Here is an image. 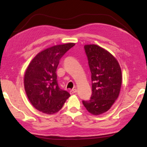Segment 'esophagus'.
<instances>
[{
	"mask_svg": "<svg viewBox=\"0 0 147 147\" xmlns=\"http://www.w3.org/2000/svg\"><path fill=\"white\" fill-rule=\"evenodd\" d=\"M77 92L76 89H72L70 90V93L71 94H74V93H76Z\"/></svg>",
	"mask_w": 147,
	"mask_h": 147,
	"instance_id": "esophagus-1",
	"label": "esophagus"
}]
</instances>
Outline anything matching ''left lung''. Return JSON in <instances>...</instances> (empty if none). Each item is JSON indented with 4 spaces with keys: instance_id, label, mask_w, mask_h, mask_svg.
<instances>
[{
    "instance_id": "8db88e82",
    "label": "left lung",
    "mask_w": 147,
    "mask_h": 147,
    "mask_svg": "<svg viewBox=\"0 0 147 147\" xmlns=\"http://www.w3.org/2000/svg\"><path fill=\"white\" fill-rule=\"evenodd\" d=\"M92 74V95L83 100L93 115L107 112L117 98L122 82L120 65L113 55L96 45L84 46Z\"/></svg>"
}]
</instances>
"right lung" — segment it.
Masks as SVG:
<instances>
[{"label":"right lung","instance_id":"1","mask_svg":"<svg viewBox=\"0 0 147 147\" xmlns=\"http://www.w3.org/2000/svg\"><path fill=\"white\" fill-rule=\"evenodd\" d=\"M74 45L69 43L47 49L38 53L28 67L24 89L31 104L39 111L56 113L70 96L67 91L59 88L56 71L61 57Z\"/></svg>","mask_w":147,"mask_h":147}]
</instances>
